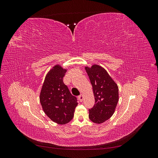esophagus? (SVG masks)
<instances>
[{"instance_id": "esophagus-1", "label": "esophagus", "mask_w": 158, "mask_h": 158, "mask_svg": "<svg viewBox=\"0 0 158 158\" xmlns=\"http://www.w3.org/2000/svg\"><path fill=\"white\" fill-rule=\"evenodd\" d=\"M78 99L80 100V102H82L83 101V99H84V97H83V95L82 94H80L79 96H78Z\"/></svg>"}]
</instances>
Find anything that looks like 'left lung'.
Here are the masks:
<instances>
[{
    "label": "left lung",
    "mask_w": 158,
    "mask_h": 158,
    "mask_svg": "<svg viewBox=\"0 0 158 158\" xmlns=\"http://www.w3.org/2000/svg\"><path fill=\"white\" fill-rule=\"evenodd\" d=\"M85 70L92 85L95 104L89 109V118L95 123L100 124L111 117L118 101L117 85L110 77L107 71L98 65Z\"/></svg>",
    "instance_id": "obj_1"
}]
</instances>
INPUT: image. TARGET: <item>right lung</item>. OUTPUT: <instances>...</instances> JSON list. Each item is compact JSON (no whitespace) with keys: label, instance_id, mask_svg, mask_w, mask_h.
Listing matches in <instances>:
<instances>
[{"label":"right lung","instance_id":"add662e5","mask_svg":"<svg viewBox=\"0 0 158 158\" xmlns=\"http://www.w3.org/2000/svg\"><path fill=\"white\" fill-rule=\"evenodd\" d=\"M66 70L55 66L47 74L40 94V103L45 113L60 125L69 123L74 117L77 98L71 94L63 82Z\"/></svg>","mask_w":158,"mask_h":158}]
</instances>
